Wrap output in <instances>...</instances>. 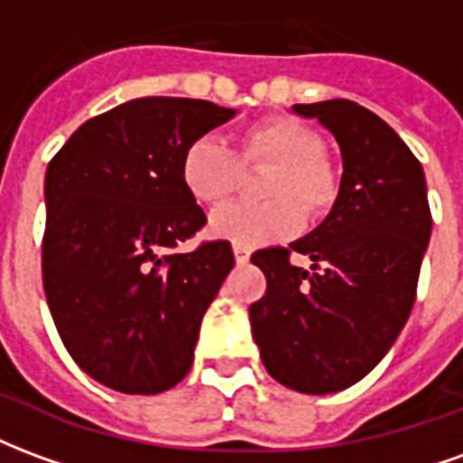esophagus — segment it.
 <instances>
[{
  "mask_svg": "<svg viewBox=\"0 0 463 463\" xmlns=\"http://www.w3.org/2000/svg\"><path fill=\"white\" fill-rule=\"evenodd\" d=\"M232 255H235V262H238V265H245V262L250 260V250H248L245 245H232Z\"/></svg>",
  "mask_w": 463,
  "mask_h": 463,
  "instance_id": "34e87169",
  "label": "esophagus"
}]
</instances>
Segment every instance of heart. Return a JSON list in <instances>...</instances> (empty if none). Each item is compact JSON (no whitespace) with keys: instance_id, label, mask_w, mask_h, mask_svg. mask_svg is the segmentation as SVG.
I'll use <instances>...</instances> for the list:
<instances>
[{"instance_id":"1","label":"heart","mask_w":463,"mask_h":463,"mask_svg":"<svg viewBox=\"0 0 463 463\" xmlns=\"http://www.w3.org/2000/svg\"><path fill=\"white\" fill-rule=\"evenodd\" d=\"M320 133L292 118H272L242 133L235 153L221 136H201L185 148L181 178L205 205L228 201L241 188L242 168H272L262 181L270 201L231 203L211 215V232L232 245H265L300 231L305 213L322 215L340 193L337 171L325 156Z\"/></svg>"}]
</instances>
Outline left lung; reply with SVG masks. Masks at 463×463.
<instances>
[{"instance_id":"obj_1","label":"left lung","mask_w":463,"mask_h":463,"mask_svg":"<svg viewBox=\"0 0 463 463\" xmlns=\"http://www.w3.org/2000/svg\"><path fill=\"white\" fill-rule=\"evenodd\" d=\"M292 111L335 136L345 171L330 215L310 235L252 252L268 290L250 305V325L272 379L332 394L367 377L407 325L431 213L421 163L377 114L347 99ZM290 251L307 254L313 270L292 266Z\"/></svg>"}]
</instances>
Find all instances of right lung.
I'll return each mask as SVG.
<instances>
[{"instance_id": "1", "label": "right lung", "mask_w": 463, "mask_h": 463, "mask_svg": "<svg viewBox=\"0 0 463 463\" xmlns=\"http://www.w3.org/2000/svg\"><path fill=\"white\" fill-rule=\"evenodd\" d=\"M232 116L201 99H133L81 123L46 168V302L69 354L104 387L158 394L191 369L235 258L228 241L173 252L205 225L181 161Z\"/></svg>"}]
</instances>
